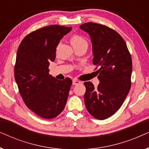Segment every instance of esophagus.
<instances>
[{
  "label": "esophagus",
  "instance_id": "1",
  "mask_svg": "<svg viewBox=\"0 0 149 149\" xmlns=\"http://www.w3.org/2000/svg\"><path fill=\"white\" fill-rule=\"evenodd\" d=\"M79 83H81V81L77 80V79H73L72 80V85H78V84H79Z\"/></svg>",
  "mask_w": 149,
  "mask_h": 149
}]
</instances>
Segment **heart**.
Segmentation results:
<instances>
[{"label":"heart","mask_w":149,"mask_h":149,"mask_svg":"<svg viewBox=\"0 0 149 149\" xmlns=\"http://www.w3.org/2000/svg\"><path fill=\"white\" fill-rule=\"evenodd\" d=\"M70 43L72 45L73 48L79 47L83 45H87V42L85 38L78 34H74L71 36L70 39Z\"/></svg>","instance_id":"1"}]
</instances>
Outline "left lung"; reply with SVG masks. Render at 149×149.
<instances>
[{
    "mask_svg": "<svg viewBox=\"0 0 149 149\" xmlns=\"http://www.w3.org/2000/svg\"><path fill=\"white\" fill-rule=\"evenodd\" d=\"M89 34L92 44L93 64L100 83L89 81L84 100L87 111L97 119H107L123 104L131 87L132 61L126 43L119 33L107 26L89 22L80 26Z\"/></svg>",
    "mask_w": 149,
    "mask_h": 149,
    "instance_id": "obj_1",
    "label": "left lung"
}]
</instances>
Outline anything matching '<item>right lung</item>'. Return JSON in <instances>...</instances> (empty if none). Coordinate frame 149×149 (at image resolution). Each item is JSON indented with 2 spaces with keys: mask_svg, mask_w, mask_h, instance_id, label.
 I'll list each match as a JSON object with an SVG mask.
<instances>
[{
  "mask_svg": "<svg viewBox=\"0 0 149 149\" xmlns=\"http://www.w3.org/2000/svg\"><path fill=\"white\" fill-rule=\"evenodd\" d=\"M72 27L52 25L31 32L18 47L14 68L20 95L28 109L45 119L62 113L66 104L72 80H57L49 74V66L63 36Z\"/></svg>",
  "mask_w": 149,
  "mask_h": 149,
  "instance_id": "obj_1",
  "label": "right lung"
}]
</instances>
